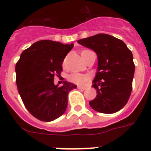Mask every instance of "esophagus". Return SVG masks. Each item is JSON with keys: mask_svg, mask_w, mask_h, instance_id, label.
Segmentation results:
<instances>
[{"mask_svg": "<svg viewBox=\"0 0 151 151\" xmlns=\"http://www.w3.org/2000/svg\"><path fill=\"white\" fill-rule=\"evenodd\" d=\"M77 88H78V89H82V90H85V89H86V87H85V86H81V85H78V86H77Z\"/></svg>", "mask_w": 151, "mask_h": 151, "instance_id": "34e87169", "label": "esophagus"}]
</instances>
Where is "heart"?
<instances>
[{"label":"heart","instance_id":"heart-1","mask_svg":"<svg viewBox=\"0 0 151 151\" xmlns=\"http://www.w3.org/2000/svg\"><path fill=\"white\" fill-rule=\"evenodd\" d=\"M91 50H84L81 52V55H82V58L84 57L87 55L88 53H90ZM88 79V76L87 75L82 74V73H73L72 74L69 75V80L71 82L75 84H77V85H82L84 82H86L87 80Z\"/></svg>","mask_w":151,"mask_h":151}]
</instances>
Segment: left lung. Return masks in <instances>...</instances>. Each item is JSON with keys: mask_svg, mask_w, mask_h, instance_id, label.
<instances>
[{"mask_svg": "<svg viewBox=\"0 0 151 151\" xmlns=\"http://www.w3.org/2000/svg\"><path fill=\"white\" fill-rule=\"evenodd\" d=\"M77 41L97 56V73L92 85L97 95L89 104L99 113H116L127 104L132 89L134 64L132 51L122 40L107 34Z\"/></svg>", "mask_w": 151, "mask_h": 151, "instance_id": "8db88e82", "label": "left lung"}]
</instances>
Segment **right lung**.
I'll return each mask as SVG.
<instances>
[{
	"mask_svg": "<svg viewBox=\"0 0 151 151\" xmlns=\"http://www.w3.org/2000/svg\"><path fill=\"white\" fill-rule=\"evenodd\" d=\"M73 44L41 40L23 50L16 64L17 88L24 105L38 119L50 122L66 110L69 92L75 84L63 81L60 87L54 83L60 76L62 64Z\"/></svg>",
	"mask_w": 151,
	"mask_h": 151,
	"instance_id": "right-lung-1",
	"label": "right lung"
}]
</instances>
